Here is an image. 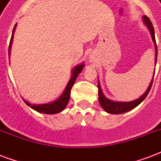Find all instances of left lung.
<instances>
[{"mask_svg": "<svg viewBox=\"0 0 161 161\" xmlns=\"http://www.w3.org/2000/svg\"><path fill=\"white\" fill-rule=\"evenodd\" d=\"M143 21L145 23V25L147 26V28L150 31V33H151V36H152L153 41L155 44L154 46H155V64L156 61H157V53H158V49H157V45H156L155 41V36H154V30H153V26L152 23L150 21V19L147 16L143 15ZM154 77V76H153ZM153 81V77L151 83L149 84L147 90L146 91L144 94L142 95V97L138 99H136L135 101L132 102H115L111 101L108 98L105 97L103 91L101 90V86H100V84L98 83L97 87H98V98H99V103L103 107V108L104 109L105 111L107 113H109V114H122V113H125V112H128L129 110H131L133 108H135L136 106H138L141 103H142L148 94V92L151 90V87H152Z\"/></svg>", "mask_w": 161, "mask_h": 161, "instance_id": "obj_1", "label": "left lung"}]
</instances>
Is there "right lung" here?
Returning a JSON list of instances; mask_svg holds the SVG:
<instances>
[{"label": "right lung", "mask_w": 161, "mask_h": 161, "mask_svg": "<svg viewBox=\"0 0 161 161\" xmlns=\"http://www.w3.org/2000/svg\"><path fill=\"white\" fill-rule=\"evenodd\" d=\"M16 26V25H15ZM15 26L13 30V34L11 37V40H10V44H9V49H8V56L10 55V49H11V45H12L13 41V36H14V30H15ZM84 67V64H81L79 65H77L72 70V74H71V77H70L69 83L66 85V87L64 89V91L62 93V95L60 96L58 98L57 100H55L53 103H44V104H32L29 103L28 102H26V100H24V102L26 103V104L28 105L29 107L36 110V111L40 112V113H44V114H49V115H53V114H57V113H59L64 108L66 107L67 103L69 102L70 99V90L73 86L75 81L77 79L78 74L81 73V71L83 70V68Z\"/></svg>", "instance_id": "right-lung-1"}]
</instances>
